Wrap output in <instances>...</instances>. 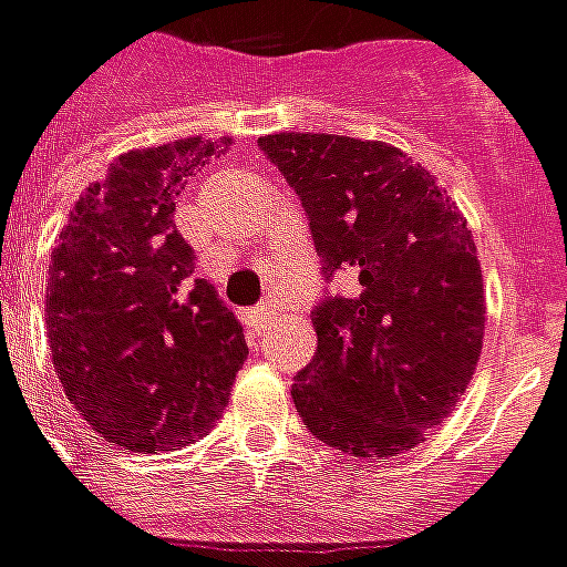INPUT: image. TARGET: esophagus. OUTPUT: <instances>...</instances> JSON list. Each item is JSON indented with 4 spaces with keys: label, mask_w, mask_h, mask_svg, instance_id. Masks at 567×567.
Wrapping results in <instances>:
<instances>
[{
    "label": "esophagus",
    "mask_w": 567,
    "mask_h": 567,
    "mask_svg": "<svg viewBox=\"0 0 567 567\" xmlns=\"http://www.w3.org/2000/svg\"><path fill=\"white\" fill-rule=\"evenodd\" d=\"M271 316H275V310H271V305H260V307H257V310H254V313H251V328H254V331L260 333L262 328L269 324Z\"/></svg>",
    "instance_id": "obj_1"
}]
</instances>
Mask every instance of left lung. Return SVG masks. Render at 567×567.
I'll list each match as a JSON object with an SVG mask.
<instances>
[{"label": "left lung", "instance_id": "left-lung-1", "mask_svg": "<svg viewBox=\"0 0 567 567\" xmlns=\"http://www.w3.org/2000/svg\"><path fill=\"white\" fill-rule=\"evenodd\" d=\"M301 197L324 278L354 298L313 310V361L292 402L322 443L354 458L414 450L455 411L485 337V292L467 218L432 171L384 142L328 133L260 138Z\"/></svg>", "mask_w": 567, "mask_h": 567}]
</instances>
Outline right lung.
Segmentation results:
<instances>
[{"label":"right lung","mask_w":567,"mask_h":567,"mask_svg":"<svg viewBox=\"0 0 567 567\" xmlns=\"http://www.w3.org/2000/svg\"><path fill=\"white\" fill-rule=\"evenodd\" d=\"M234 138L117 156L79 195L50 257L47 333L64 396L115 446L204 437L248 358L243 324L195 278L174 213L188 177Z\"/></svg>","instance_id":"right-lung-1"}]
</instances>
